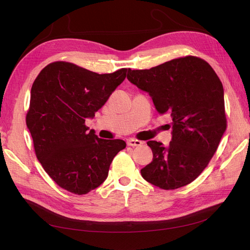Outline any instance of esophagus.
<instances>
[{"instance_id":"esophagus-1","label":"esophagus","mask_w":250,"mask_h":250,"mask_svg":"<svg viewBox=\"0 0 250 250\" xmlns=\"http://www.w3.org/2000/svg\"><path fill=\"white\" fill-rule=\"evenodd\" d=\"M142 142L139 140H134V139H129L127 141V145L128 146H131V147H137V146H141L142 145Z\"/></svg>"}]
</instances>
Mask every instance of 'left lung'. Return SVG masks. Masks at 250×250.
Instances as JSON below:
<instances>
[{"mask_svg": "<svg viewBox=\"0 0 250 250\" xmlns=\"http://www.w3.org/2000/svg\"><path fill=\"white\" fill-rule=\"evenodd\" d=\"M127 79L152 98L160 113L172 117V141H149L153 160L143 178L164 190L197 178L215 154L226 129L223 85L206 60L186 56L149 70H128Z\"/></svg>", "mask_w": 250, "mask_h": 250, "instance_id": "1", "label": "left lung"}]
</instances>
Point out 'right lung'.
Segmentation results:
<instances>
[{
  "label": "right lung",
  "instance_id": "obj_1",
  "mask_svg": "<svg viewBox=\"0 0 250 250\" xmlns=\"http://www.w3.org/2000/svg\"><path fill=\"white\" fill-rule=\"evenodd\" d=\"M128 69L98 74L71 62L44 66L34 80L26 123L37 160L64 190L83 195L107 178L122 140H103L87 131L94 118L126 77Z\"/></svg>",
  "mask_w": 250,
  "mask_h": 250
}]
</instances>
